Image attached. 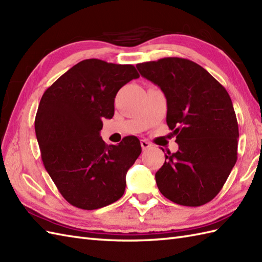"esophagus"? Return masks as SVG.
Returning <instances> with one entry per match:
<instances>
[{"mask_svg": "<svg viewBox=\"0 0 262 262\" xmlns=\"http://www.w3.org/2000/svg\"><path fill=\"white\" fill-rule=\"evenodd\" d=\"M141 146H142L143 151H144V149H147V148L151 147L152 144L149 143V142H147L146 140H142V141H141Z\"/></svg>", "mask_w": 262, "mask_h": 262, "instance_id": "esophagus-1", "label": "esophagus"}]
</instances>
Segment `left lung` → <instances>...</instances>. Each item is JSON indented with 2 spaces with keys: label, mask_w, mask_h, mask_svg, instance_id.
Returning a JSON list of instances; mask_svg holds the SVG:
<instances>
[{
  "label": "left lung",
  "mask_w": 262,
  "mask_h": 262,
  "mask_svg": "<svg viewBox=\"0 0 262 262\" xmlns=\"http://www.w3.org/2000/svg\"><path fill=\"white\" fill-rule=\"evenodd\" d=\"M166 98V124L179 149L165 154L155 173L161 193L178 205L197 207L223 188L237 160L238 126L225 88L197 63L165 57L136 65ZM163 151V149H162Z\"/></svg>",
  "instance_id": "8db88e82"
}]
</instances>
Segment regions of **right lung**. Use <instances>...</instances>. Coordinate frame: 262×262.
Returning a JSON list of instances; mask_svg holds the SVG:
<instances>
[{"instance_id": "obj_1", "label": "right lung", "mask_w": 262, "mask_h": 262, "mask_svg": "<svg viewBox=\"0 0 262 262\" xmlns=\"http://www.w3.org/2000/svg\"><path fill=\"white\" fill-rule=\"evenodd\" d=\"M140 77L134 65L84 59L43 92L35 119L41 160L60 194L92 210L117 202L126 173L140 157L135 136L108 145L100 137L102 118H113L116 94Z\"/></svg>"}]
</instances>
